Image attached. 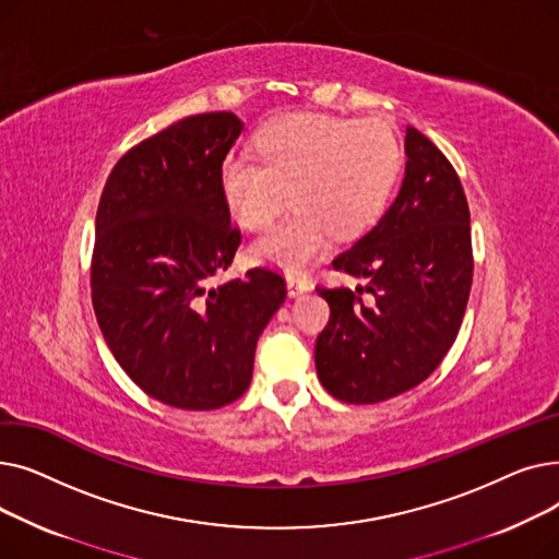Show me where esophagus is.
Masks as SVG:
<instances>
[{"mask_svg":"<svg viewBox=\"0 0 559 559\" xmlns=\"http://www.w3.org/2000/svg\"><path fill=\"white\" fill-rule=\"evenodd\" d=\"M310 289V283L306 278H299V276H287V295L289 297H299L304 295V292Z\"/></svg>","mask_w":559,"mask_h":559,"instance_id":"esophagus-1","label":"esophagus"}]
</instances>
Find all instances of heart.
Returning a JSON list of instances; mask_svg holds the SVG:
<instances>
[{"label": "heart", "mask_w": 559, "mask_h": 559, "mask_svg": "<svg viewBox=\"0 0 559 559\" xmlns=\"http://www.w3.org/2000/svg\"><path fill=\"white\" fill-rule=\"evenodd\" d=\"M258 156L230 152L219 165L226 209L260 228L292 197V213L253 242V255L304 272L340 238L358 235L383 213L401 169V144L383 120L299 112L258 135Z\"/></svg>", "instance_id": "b5f03b06"}]
</instances>
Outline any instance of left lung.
I'll return each mask as SVG.
<instances>
[{"instance_id": "left-lung-1", "label": "left lung", "mask_w": 559, "mask_h": 559, "mask_svg": "<svg viewBox=\"0 0 559 559\" xmlns=\"http://www.w3.org/2000/svg\"><path fill=\"white\" fill-rule=\"evenodd\" d=\"M405 176L385 215L333 267L365 285L317 287L331 306L314 344L321 385L344 403H378L417 388L453 346L474 278L472 224L449 158L405 131Z\"/></svg>"}]
</instances>
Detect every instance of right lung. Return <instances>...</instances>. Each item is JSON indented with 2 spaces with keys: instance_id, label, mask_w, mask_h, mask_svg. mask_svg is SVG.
I'll list each match as a JSON object with an SVG mask.
<instances>
[{
  "instance_id": "1",
  "label": "right lung",
  "mask_w": 559,
  "mask_h": 559,
  "mask_svg": "<svg viewBox=\"0 0 559 559\" xmlns=\"http://www.w3.org/2000/svg\"><path fill=\"white\" fill-rule=\"evenodd\" d=\"M242 127L224 110L174 122L117 160L99 199L91 267L99 329L133 383L171 407L238 401L258 337L287 295L264 267L215 283L242 242L219 190Z\"/></svg>"
}]
</instances>
